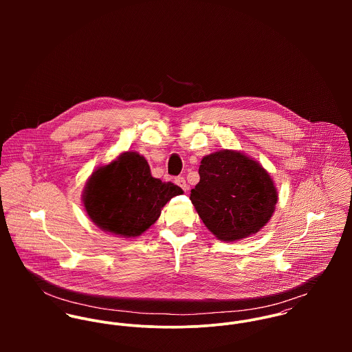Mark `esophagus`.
Returning <instances> with one entry per match:
<instances>
[{"label":"esophagus","instance_id":"34e87169","mask_svg":"<svg viewBox=\"0 0 352 352\" xmlns=\"http://www.w3.org/2000/svg\"><path fill=\"white\" fill-rule=\"evenodd\" d=\"M175 184H177L183 191H188V184H187L184 177H176L175 179Z\"/></svg>","mask_w":352,"mask_h":352}]
</instances>
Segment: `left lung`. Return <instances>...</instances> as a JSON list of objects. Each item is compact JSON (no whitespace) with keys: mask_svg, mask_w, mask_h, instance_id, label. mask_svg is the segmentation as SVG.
Here are the masks:
<instances>
[{"mask_svg":"<svg viewBox=\"0 0 352 352\" xmlns=\"http://www.w3.org/2000/svg\"><path fill=\"white\" fill-rule=\"evenodd\" d=\"M199 176L190 199L218 240L247 239L271 219L278 191L270 173L247 154L211 153L201 158Z\"/></svg>","mask_w":352,"mask_h":352,"instance_id":"obj_1","label":"left lung"}]
</instances>
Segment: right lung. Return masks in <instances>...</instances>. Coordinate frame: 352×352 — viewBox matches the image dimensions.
<instances>
[{
  "label": "right lung",
  "mask_w": 352,
  "mask_h": 352,
  "mask_svg": "<svg viewBox=\"0 0 352 352\" xmlns=\"http://www.w3.org/2000/svg\"><path fill=\"white\" fill-rule=\"evenodd\" d=\"M183 190L151 176L145 157L124 151L99 166L88 179L82 201L101 230L124 239L141 236L158 219L161 208Z\"/></svg>",
  "instance_id": "obj_1"
}]
</instances>
